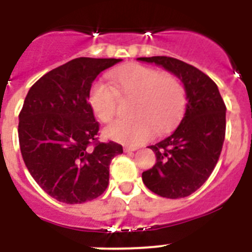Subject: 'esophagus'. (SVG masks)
Wrapping results in <instances>:
<instances>
[{
	"mask_svg": "<svg viewBox=\"0 0 252 252\" xmlns=\"http://www.w3.org/2000/svg\"><path fill=\"white\" fill-rule=\"evenodd\" d=\"M137 150V148H133V146H125L124 151L125 153H131V151H135Z\"/></svg>",
	"mask_w": 252,
	"mask_h": 252,
	"instance_id": "1",
	"label": "esophagus"
}]
</instances>
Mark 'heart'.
Segmentation results:
<instances>
[{"instance_id":"b5f03b06","label":"heart","mask_w":252,"mask_h":252,"mask_svg":"<svg viewBox=\"0 0 252 252\" xmlns=\"http://www.w3.org/2000/svg\"><path fill=\"white\" fill-rule=\"evenodd\" d=\"M116 90L97 81L90 90V104L102 122L112 121L119 106V94L133 98L132 119L117 120L104 130L107 137L122 144L137 145L150 139L154 126L166 130L180 117L186 104V91L171 73H160L150 66L132 64L111 73Z\"/></svg>"}]
</instances>
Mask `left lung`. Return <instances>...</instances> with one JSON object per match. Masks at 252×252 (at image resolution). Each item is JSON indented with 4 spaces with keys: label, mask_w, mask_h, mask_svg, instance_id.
I'll return each mask as SVG.
<instances>
[{
    "label": "left lung",
    "mask_w": 252,
    "mask_h": 252,
    "mask_svg": "<svg viewBox=\"0 0 252 252\" xmlns=\"http://www.w3.org/2000/svg\"><path fill=\"white\" fill-rule=\"evenodd\" d=\"M155 63L183 82L186 112L171 135L149 148L157 162L142 182L160 197L177 199L194 193L212 174L226 133V104L217 84L195 66L170 57L139 58Z\"/></svg>",
    "instance_id": "8db88e82"
}]
</instances>
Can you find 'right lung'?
Instances as JSON below:
<instances>
[{
	"label": "right lung",
	"instance_id": "add662e5",
	"mask_svg": "<svg viewBox=\"0 0 252 252\" xmlns=\"http://www.w3.org/2000/svg\"><path fill=\"white\" fill-rule=\"evenodd\" d=\"M121 59L77 58L35 82L19 115L22 159L35 182L57 201L84 203L99 197L110 179L117 142L98 141L99 124L90 90L104 69Z\"/></svg>",
	"mask_w": 252,
	"mask_h": 252
}]
</instances>
